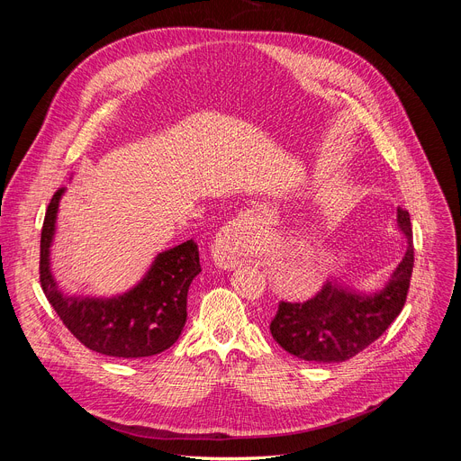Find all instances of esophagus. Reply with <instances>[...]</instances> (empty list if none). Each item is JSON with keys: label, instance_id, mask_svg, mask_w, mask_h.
<instances>
[{"label": "esophagus", "instance_id": "esophagus-1", "mask_svg": "<svg viewBox=\"0 0 461 461\" xmlns=\"http://www.w3.org/2000/svg\"><path fill=\"white\" fill-rule=\"evenodd\" d=\"M254 211H243L218 231L212 252L214 259L222 267H235L240 256L247 250L250 243V228L254 224Z\"/></svg>", "mask_w": 461, "mask_h": 461}]
</instances>
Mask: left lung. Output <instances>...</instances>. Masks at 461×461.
<instances>
[{"mask_svg":"<svg viewBox=\"0 0 461 461\" xmlns=\"http://www.w3.org/2000/svg\"><path fill=\"white\" fill-rule=\"evenodd\" d=\"M394 221L405 247L383 287L360 292L340 276H332L313 299L280 303L271 334L282 349L303 360L342 362L366 349L389 329L403 308L415 261L409 212L398 209Z\"/></svg>","mask_w":461,"mask_h":461,"instance_id":"obj_1","label":"left lung"}]
</instances>
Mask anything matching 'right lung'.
I'll return each mask as SVG.
<instances>
[{"label":"right lung","instance_id":"add662e5","mask_svg":"<svg viewBox=\"0 0 461 461\" xmlns=\"http://www.w3.org/2000/svg\"><path fill=\"white\" fill-rule=\"evenodd\" d=\"M65 190L54 194L41 233V285L48 303L86 348L101 355L141 358L172 348L186 323L188 287L202 273L198 245L185 240L158 252L149 269L123 294L68 295L52 273L50 258Z\"/></svg>","mask_w":461,"mask_h":461}]
</instances>
